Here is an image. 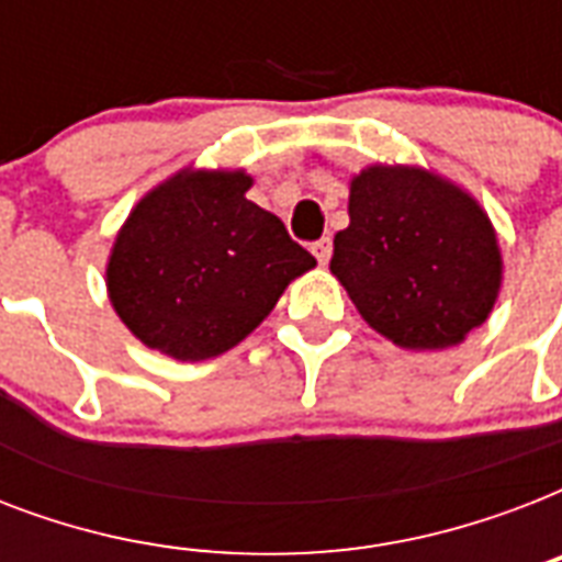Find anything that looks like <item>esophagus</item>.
Here are the masks:
<instances>
[{
    "mask_svg": "<svg viewBox=\"0 0 562 562\" xmlns=\"http://www.w3.org/2000/svg\"><path fill=\"white\" fill-rule=\"evenodd\" d=\"M312 254H315V259L321 265L329 262V256H333V238H329V236L317 238L315 245H312Z\"/></svg>",
    "mask_w": 562,
    "mask_h": 562,
    "instance_id": "obj_1",
    "label": "esophagus"
}]
</instances>
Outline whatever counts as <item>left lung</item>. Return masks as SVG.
Here are the masks:
<instances>
[{
    "label": "left lung",
    "mask_w": 562,
    "mask_h": 562,
    "mask_svg": "<svg viewBox=\"0 0 562 562\" xmlns=\"http://www.w3.org/2000/svg\"><path fill=\"white\" fill-rule=\"evenodd\" d=\"M361 317L408 350H443L487 321L502 256L470 194L423 169L370 166L329 262Z\"/></svg>",
    "instance_id": "1"
}]
</instances>
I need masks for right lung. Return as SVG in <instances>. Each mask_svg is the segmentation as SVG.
I'll use <instances>...</instances> for the list:
<instances>
[{"mask_svg":"<svg viewBox=\"0 0 562 562\" xmlns=\"http://www.w3.org/2000/svg\"><path fill=\"white\" fill-rule=\"evenodd\" d=\"M247 189L245 171H180L125 221L108 265L110 303L151 350L180 361L221 356L315 268Z\"/></svg>","mask_w":562,"mask_h":562,"instance_id":"right-lung-1","label":"right lung"}]
</instances>
